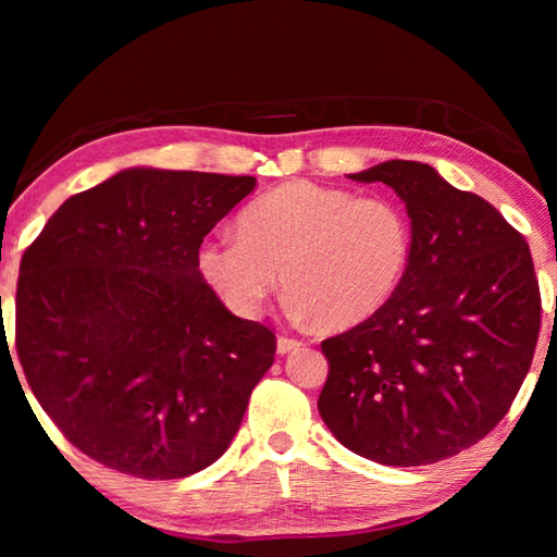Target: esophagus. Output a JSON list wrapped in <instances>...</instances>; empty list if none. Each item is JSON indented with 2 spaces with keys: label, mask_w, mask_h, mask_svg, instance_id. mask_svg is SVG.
I'll return each instance as SVG.
<instances>
[{
  "label": "esophagus",
  "mask_w": 557,
  "mask_h": 557,
  "mask_svg": "<svg viewBox=\"0 0 557 557\" xmlns=\"http://www.w3.org/2000/svg\"><path fill=\"white\" fill-rule=\"evenodd\" d=\"M304 347L301 339H294V337H277V354H289V351H297Z\"/></svg>",
  "instance_id": "esophagus-1"
}]
</instances>
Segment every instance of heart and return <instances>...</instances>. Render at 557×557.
<instances>
[{
  "instance_id": "heart-1",
  "label": "heart",
  "mask_w": 557,
  "mask_h": 557,
  "mask_svg": "<svg viewBox=\"0 0 557 557\" xmlns=\"http://www.w3.org/2000/svg\"><path fill=\"white\" fill-rule=\"evenodd\" d=\"M411 246V220L397 200L294 180L251 200L239 234L200 244L198 268L242 318L263 313L282 270L287 309L342 330L369 321L395 297Z\"/></svg>"
}]
</instances>
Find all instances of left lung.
<instances>
[{"label": "left lung", "mask_w": 557, "mask_h": 557, "mask_svg": "<svg viewBox=\"0 0 557 557\" xmlns=\"http://www.w3.org/2000/svg\"><path fill=\"white\" fill-rule=\"evenodd\" d=\"M349 180L405 200L411 260L369 321L323 339L318 411L337 441L387 467H421L486 437L534 359L541 294L529 244L488 200L431 164L387 160Z\"/></svg>", "instance_id": "obj_1"}]
</instances>
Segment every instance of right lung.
Segmentation results:
<instances>
[{"label":"right lung","instance_id":"1","mask_svg":"<svg viewBox=\"0 0 557 557\" xmlns=\"http://www.w3.org/2000/svg\"><path fill=\"white\" fill-rule=\"evenodd\" d=\"M253 186V176L132 168L66 198L26 248L18 361L83 455L164 481L230 447L277 342L224 309L198 248Z\"/></svg>","mask_w":557,"mask_h":557}]
</instances>
